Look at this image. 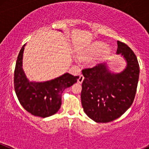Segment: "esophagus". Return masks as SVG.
<instances>
[{"label": "esophagus", "mask_w": 149, "mask_h": 149, "mask_svg": "<svg viewBox=\"0 0 149 149\" xmlns=\"http://www.w3.org/2000/svg\"><path fill=\"white\" fill-rule=\"evenodd\" d=\"M83 80H84V76H83V75H81V76H79V78H78V82L80 83H82Z\"/></svg>", "instance_id": "esophagus-1"}]
</instances>
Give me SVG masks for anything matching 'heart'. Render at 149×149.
Segmentation results:
<instances>
[{
    "instance_id": "b5f03b06",
    "label": "heart",
    "mask_w": 149,
    "mask_h": 149,
    "mask_svg": "<svg viewBox=\"0 0 149 149\" xmlns=\"http://www.w3.org/2000/svg\"><path fill=\"white\" fill-rule=\"evenodd\" d=\"M103 48V45H102L101 42H96V43L93 44V45L91 46V48L89 49V54L90 55H95L96 54H97ZM108 51V48H104L103 52H107Z\"/></svg>"
}]
</instances>
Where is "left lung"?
Returning <instances> with one entry per match:
<instances>
[{
	"label": "left lung",
	"mask_w": 149,
	"mask_h": 149,
	"mask_svg": "<svg viewBox=\"0 0 149 149\" xmlns=\"http://www.w3.org/2000/svg\"><path fill=\"white\" fill-rule=\"evenodd\" d=\"M117 53L127 61V67L120 73H111L106 63L82 70L83 108L96 122L106 123L119 118L134 100L139 77L138 60L133 51L120 41Z\"/></svg>",
	"instance_id": "obj_1"
}]
</instances>
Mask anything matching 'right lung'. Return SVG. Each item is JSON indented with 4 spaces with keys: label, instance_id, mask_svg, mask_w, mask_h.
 Here are the masks:
<instances>
[{
    "label": "right lung",
    "instance_id": "right-lung-1",
    "mask_svg": "<svg viewBox=\"0 0 149 149\" xmlns=\"http://www.w3.org/2000/svg\"><path fill=\"white\" fill-rule=\"evenodd\" d=\"M19 51L14 72V88L19 103L34 116L47 117L58 112L61 105V95L65 88L76 83L79 76L66 73L43 83L30 82L22 70L24 47Z\"/></svg>",
    "mask_w": 149,
    "mask_h": 149
}]
</instances>
